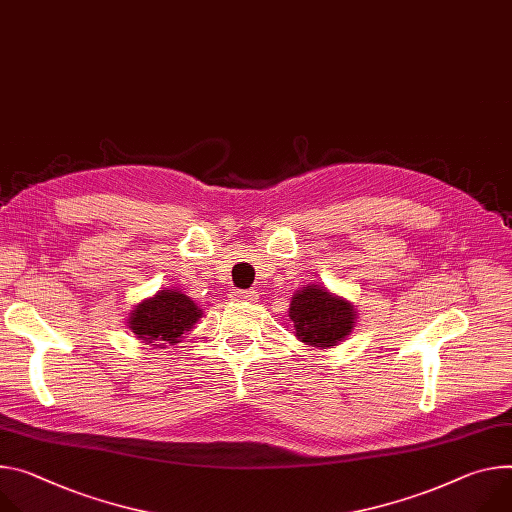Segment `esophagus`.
I'll use <instances>...</instances> for the list:
<instances>
[{
  "instance_id": "esophagus-1",
  "label": "esophagus",
  "mask_w": 512,
  "mask_h": 512,
  "mask_svg": "<svg viewBox=\"0 0 512 512\" xmlns=\"http://www.w3.org/2000/svg\"><path fill=\"white\" fill-rule=\"evenodd\" d=\"M230 300L235 302H245V304H255L257 302V292H249V290H235L230 294Z\"/></svg>"
}]
</instances>
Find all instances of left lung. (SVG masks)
Returning a JSON list of instances; mask_svg holds the SVG:
<instances>
[{
	"mask_svg": "<svg viewBox=\"0 0 512 512\" xmlns=\"http://www.w3.org/2000/svg\"><path fill=\"white\" fill-rule=\"evenodd\" d=\"M296 337L314 349H333L343 343L357 322L353 302L329 288L308 284L298 288L288 310Z\"/></svg>",
	"mask_w": 512,
	"mask_h": 512,
	"instance_id": "1",
	"label": "left lung"
}]
</instances>
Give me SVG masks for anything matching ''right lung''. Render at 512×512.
Listing matches in <instances>:
<instances>
[{"label":"right lung","mask_w":512,"mask_h":512,"mask_svg":"<svg viewBox=\"0 0 512 512\" xmlns=\"http://www.w3.org/2000/svg\"><path fill=\"white\" fill-rule=\"evenodd\" d=\"M202 314V308L188 294L163 288L130 310L128 329L145 345L165 349L181 343V337L194 329Z\"/></svg>","instance_id":"add662e5"}]
</instances>
